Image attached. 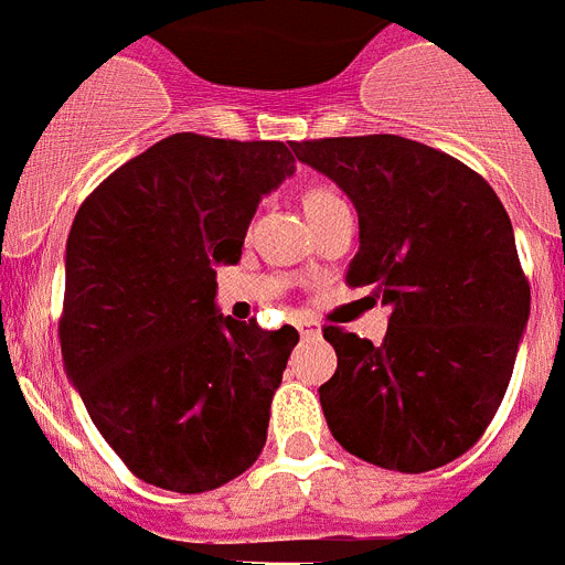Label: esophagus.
I'll return each instance as SVG.
<instances>
[{
  "label": "esophagus",
  "mask_w": 565,
  "mask_h": 565,
  "mask_svg": "<svg viewBox=\"0 0 565 565\" xmlns=\"http://www.w3.org/2000/svg\"><path fill=\"white\" fill-rule=\"evenodd\" d=\"M295 327H297V332H300V335H303V338H315L320 332V329L315 327L311 320H303V318L295 320Z\"/></svg>",
  "instance_id": "34e87169"
}]
</instances>
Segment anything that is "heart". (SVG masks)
Returning <instances> with one entry per match:
<instances>
[{
  "mask_svg": "<svg viewBox=\"0 0 565 565\" xmlns=\"http://www.w3.org/2000/svg\"><path fill=\"white\" fill-rule=\"evenodd\" d=\"M341 204H344V198L338 195V189L329 186V183H311V186L303 189V210L309 221L320 218L323 212L335 210Z\"/></svg>",
  "mask_w": 565,
  "mask_h": 565,
  "instance_id": "heart-1",
  "label": "heart"
}]
</instances>
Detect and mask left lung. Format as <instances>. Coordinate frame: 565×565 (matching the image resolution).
<instances>
[{
  "mask_svg": "<svg viewBox=\"0 0 565 565\" xmlns=\"http://www.w3.org/2000/svg\"><path fill=\"white\" fill-rule=\"evenodd\" d=\"M359 212L347 286L391 306L382 344L323 327L320 405L361 461L428 472L481 440L513 376L531 286L502 201L461 160L394 134L291 142Z\"/></svg>",
  "mask_w": 565,
  "mask_h": 565,
  "instance_id": "8db88e82",
  "label": "left lung"
}]
</instances>
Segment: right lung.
<instances>
[{
    "mask_svg": "<svg viewBox=\"0 0 565 565\" xmlns=\"http://www.w3.org/2000/svg\"><path fill=\"white\" fill-rule=\"evenodd\" d=\"M286 142L174 134L104 178L72 221L61 350L89 419L146 484L206 493L254 467L300 341L215 315Z\"/></svg>",
    "mask_w": 565,
    "mask_h": 565,
    "instance_id": "1",
    "label": "right lung"
}]
</instances>
